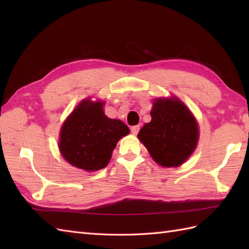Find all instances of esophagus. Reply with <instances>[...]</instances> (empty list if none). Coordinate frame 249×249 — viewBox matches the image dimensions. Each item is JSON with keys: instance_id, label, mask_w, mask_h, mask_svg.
Wrapping results in <instances>:
<instances>
[{"instance_id": "obj_1", "label": "esophagus", "mask_w": 249, "mask_h": 249, "mask_svg": "<svg viewBox=\"0 0 249 249\" xmlns=\"http://www.w3.org/2000/svg\"><path fill=\"white\" fill-rule=\"evenodd\" d=\"M139 129H140V126L139 125H135V126H133V127L130 128V130H131V133H133L134 135H137L139 133Z\"/></svg>"}]
</instances>
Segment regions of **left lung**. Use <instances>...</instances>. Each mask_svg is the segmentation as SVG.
<instances>
[{"label": "left lung", "mask_w": 249, "mask_h": 249, "mask_svg": "<svg viewBox=\"0 0 249 249\" xmlns=\"http://www.w3.org/2000/svg\"><path fill=\"white\" fill-rule=\"evenodd\" d=\"M151 116L138 138L157 163L163 167L182 165L198 142V125L194 115L183 103L173 98L157 99Z\"/></svg>", "instance_id": "obj_1"}]
</instances>
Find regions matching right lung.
I'll return each mask as SVG.
<instances>
[{"instance_id": "add662e5", "label": "right lung", "mask_w": 249, "mask_h": 249, "mask_svg": "<svg viewBox=\"0 0 249 249\" xmlns=\"http://www.w3.org/2000/svg\"><path fill=\"white\" fill-rule=\"evenodd\" d=\"M127 134V125L105 115L103 103L86 100L63 124L60 150L71 165L87 171L99 170L108 165L118 141Z\"/></svg>"}]
</instances>
